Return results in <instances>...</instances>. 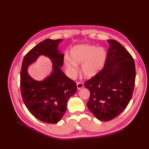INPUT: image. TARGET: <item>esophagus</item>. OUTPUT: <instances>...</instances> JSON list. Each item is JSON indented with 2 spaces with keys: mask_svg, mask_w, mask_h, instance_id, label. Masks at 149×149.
I'll return each mask as SVG.
<instances>
[{
  "mask_svg": "<svg viewBox=\"0 0 149 149\" xmlns=\"http://www.w3.org/2000/svg\"><path fill=\"white\" fill-rule=\"evenodd\" d=\"M76 86H77V88L78 89H82L84 87V84L83 83H80V82H78L76 83Z\"/></svg>",
  "mask_w": 149,
  "mask_h": 149,
  "instance_id": "obj_1",
  "label": "esophagus"
}]
</instances>
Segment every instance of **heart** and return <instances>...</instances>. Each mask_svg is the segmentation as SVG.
<instances>
[{"label":"heart","mask_w":149,"mask_h":149,"mask_svg":"<svg viewBox=\"0 0 149 149\" xmlns=\"http://www.w3.org/2000/svg\"><path fill=\"white\" fill-rule=\"evenodd\" d=\"M70 55L65 57V65L71 75L77 73L78 64H82V73L86 78H92L104 68L107 53L104 48L89 45H78L70 50Z\"/></svg>","instance_id":"b5f03b06"}]
</instances>
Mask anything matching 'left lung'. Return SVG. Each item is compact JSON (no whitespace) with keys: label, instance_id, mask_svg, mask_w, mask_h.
<instances>
[{"label":"left lung","instance_id":"left-lung-1","mask_svg":"<svg viewBox=\"0 0 149 149\" xmlns=\"http://www.w3.org/2000/svg\"><path fill=\"white\" fill-rule=\"evenodd\" d=\"M107 42L104 68L84 84L90 91L88 109L101 121L112 120L124 111L132 98L136 80L132 56L116 40Z\"/></svg>","mask_w":149,"mask_h":149}]
</instances>
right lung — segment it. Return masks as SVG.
<instances>
[{
    "mask_svg": "<svg viewBox=\"0 0 149 149\" xmlns=\"http://www.w3.org/2000/svg\"><path fill=\"white\" fill-rule=\"evenodd\" d=\"M63 40H45L31 49L22 61L20 88L25 105L36 118L49 124H56L61 119L68 101L77 91L76 83L61 69L65 55L58 47ZM40 56L51 60L52 71L45 79L38 81L31 77L28 68Z\"/></svg>",
    "mask_w": 149,
    "mask_h": 149,
    "instance_id": "right-lung-1",
    "label": "right lung"
}]
</instances>
